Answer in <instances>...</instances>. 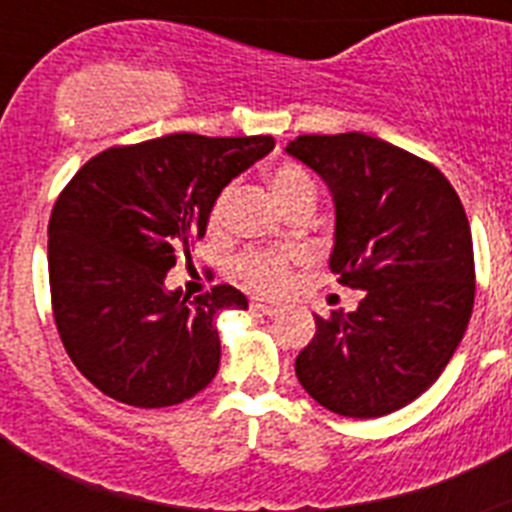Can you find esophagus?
<instances>
[{
    "mask_svg": "<svg viewBox=\"0 0 512 512\" xmlns=\"http://www.w3.org/2000/svg\"><path fill=\"white\" fill-rule=\"evenodd\" d=\"M251 310L264 312V315H277V312H282V305H279V302L264 300V297H256V300H251Z\"/></svg>",
    "mask_w": 512,
    "mask_h": 512,
    "instance_id": "34e87169",
    "label": "esophagus"
}]
</instances>
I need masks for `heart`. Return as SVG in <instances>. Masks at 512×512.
<instances>
[{
  "instance_id": "heart-1",
  "label": "heart",
  "mask_w": 512,
  "mask_h": 512,
  "mask_svg": "<svg viewBox=\"0 0 512 512\" xmlns=\"http://www.w3.org/2000/svg\"><path fill=\"white\" fill-rule=\"evenodd\" d=\"M269 187L284 210L302 200L315 202V182H312V176L295 164L271 166ZM225 200H228V192H223L212 202L210 225H217L223 220ZM289 261H292V256L284 251H243L235 256L233 271L235 277L241 279L246 287L256 289V292H277L287 282Z\"/></svg>"
}]
</instances>
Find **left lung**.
Listing matches in <instances>:
<instances>
[{"instance_id": "left-lung-1", "label": "left lung", "mask_w": 512, "mask_h": 512, "mask_svg": "<svg viewBox=\"0 0 512 512\" xmlns=\"http://www.w3.org/2000/svg\"><path fill=\"white\" fill-rule=\"evenodd\" d=\"M284 151L328 187L330 269L361 292L354 312L315 318L297 379L330 413H395L441 377L472 318L467 212L436 166L374 135H300Z\"/></svg>"}]
</instances>
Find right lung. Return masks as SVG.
Returning <instances> with one entry per match:
<instances>
[{"mask_svg": "<svg viewBox=\"0 0 512 512\" xmlns=\"http://www.w3.org/2000/svg\"><path fill=\"white\" fill-rule=\"evenodd\" d=\"M271 148V135L174 133L107 148L66 184L48 223L53 318L99 392L169 408L215 379V315L246 310V295L220 284L189 300L166 289V274L205 238L220 192Z\"/></svg>", "mask_w": 512, "mask_h": 512, "instance_id": "right-lung-1", "label": "right lung"}]
</instances>
